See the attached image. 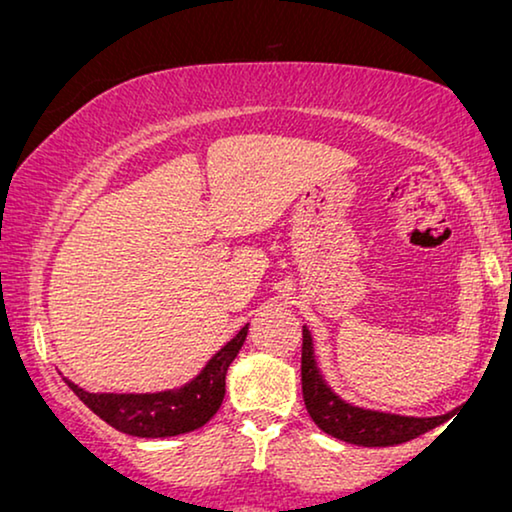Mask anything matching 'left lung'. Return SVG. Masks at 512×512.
Here are the masks:
<instances>
[{"label":"left lung","mask_w":512,"mask_h":512,"mask_svg":"<svg viewBox=\"0 0 512 512\" xmlns=\"http://www.w3.org/2000/svg\"><path fill=\"white\" fill-rule=\"evenodd\" d=\"M302 397H305L311 420L316 422L321 432L365 448H385L406 443L429 432V429L439 427L448 418V413L436 418L399 416V413L374 411L346 402L323 379L321 369L316 365L314 342H311L307 325L302 328Z\"/></svg>","instance_id":"obj_1"}]
</instances>
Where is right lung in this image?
Wrapping results in <instances>:
<instances>
[{
	"label": "right lung",
	"mask_w": 512,
	"mask_h": 512,
	"mask_svg": "<svg viewBox=\"0 0 512 512\" xmlns=\"http://www.w3.org/2000/svg\"><path fill=\"white\" fill-rule=\"evenodd\" d=\"M249 323L207 360L201 374L175 390L161 392H87L64 379L80 402L117 432L140 439H166L194 432L210 422L226 395V372L247 339Z\"/></svg>",
	"instance_id": "obj_1"
}]
</instances>
